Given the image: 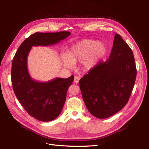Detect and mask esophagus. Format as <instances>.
Segmentation results:
<instances>
[{"label":"esophagus","mask_w":149,"mask_h":149,"mask_svg":"<svg viewBox=\"0 0 149 149\" xmlns=\"http://www.w3.org/2000/svg\"><path fill=\"white\" fill-rule=\"evenodd\" d=\"M80 77H78V76H75V77H74V83H76V84H77V83H79V80H80Z\"/></svg>","instance_id":"1"}]
</instances>
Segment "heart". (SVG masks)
I'll return each mask as SVG.
<instances>
[{
  "label": "heart",
  "instance_id": "1",
  "mask_svg": "<svg viewBox=\"0 0 149 149\" xmlns=\"http://www.w3.org/2000/svg\"><path fill=\"white\" fill-rule=\"evenodd\" d=\"M106 52L104 44L91 39H83L75 43L66 50L65 57H62V61L68 67L77 61H82L84 68L89 70L98 63Z\"/></svg>",
  "mask_w": 149,
  "mask_h": 149
}]
</instances>
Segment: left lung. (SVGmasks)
Segmentation results:
<instances>
[{
	"instance_id": "8db88e82",
	"label": "left lung",
	"mask_w": 149,
	"mask_h": 149,
	"mask_svg": "<svg viewBox=\"0 0 149 149\" xmlns=\"http://www.w3.org/2000/svg\"><path fill=\"white\" fill-rule=\"evenodd\" d=\"M136 77L132 50L115 34L112 49L105 62H100L80 80L84 102L89 112L104 119L127 103Z\"/></svg>"
}]
</instances>
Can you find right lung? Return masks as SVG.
Here are the masks:
<instances>
[{"instance_id": "add662e5", "label": "right lung", "mask_w": 149, "mask_h": 149, "mask_svg": "<svg viewBox=\"0 0 149 149\" xmlns=\"http://www.w3.org/2000/svg\"><path fill=\"white\" fill-rule=\"evenodd\" d=\"M70 34L68 31L36 33L20 45L14 57L11 81L14 93L28 113L38 121H51L58 116L74 76L67 79L56 78L46 82L33 80L27 66L29 52L33 46L56 45Z\"/></svg>"}]
</instances>
